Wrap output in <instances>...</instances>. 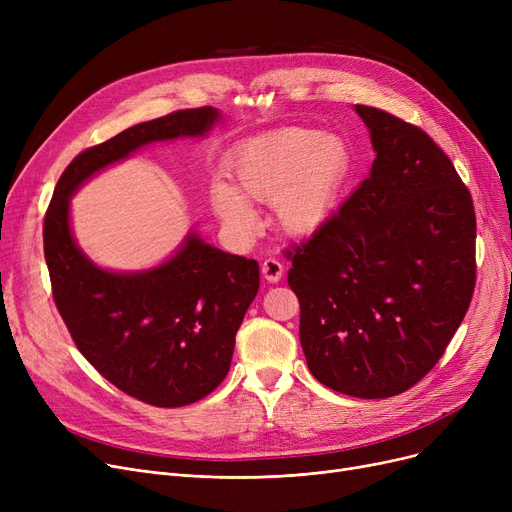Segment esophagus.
I'll return each instance as SVG.
<instances>
[{"instance_id":"obj_1","label":"esophagus","mask_w":512,"mask_h":512,"mask_svg":"<svg viewBox=\"0 0 512 512\" xmlns=\"http://www.w3.org/2000/svg\"><path fill=\"white\" fill-rule=\"evenodd\" d=\"M261 274L267 282H278L284 274V265L276 257H270L261 263Z\"/></svg>"}]
</instances>
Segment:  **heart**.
Here are the masks:
<instances>
[{"label":"heart","mask_w":512,"mask_h":512,"mask_svg":"<svg viewBox=\"0 0 512 512\" xmlns=\"http://www.w3.org/2000/svg\"><path fill=\"white\" fill-rule=\"evenodd\" d=\"M351 172L344 139L317 128H282L242 145L232 161L234 186H211V209L236 234L257 228L249 201L276 203L280 226L292 236H309L328 222Z\"/></svg>","instance_id":"1"}]
</instances>
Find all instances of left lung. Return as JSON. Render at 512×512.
<instances>
[{
	"mask_svg": "<svg viewBox=\"0 0 512 512\" xmlns=\"http://www.w3.org/2000/svg\"><path fill=\"white\" fill-rule=\"evenodd\" d=\"M371 132L369 178L328 222L286 249L315 380L388 398L434 369L475 290L469 188L425 130L357 105Z\"/></svg>",
	"mask_w": 512,
	"mask_h": 512,
	"instance_id": "8db88e82",
	"label": "left lung"
}]
</instances>
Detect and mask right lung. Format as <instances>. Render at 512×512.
Returning <instances> with one entry per match:
<instances>
[{
	"instance_id": "1",
	"label": "right lung",
	"mask_w": 512,
	"mask_h": 512,
	"mask_svg": "<svg viewBox=\"0 0 512 512\" xmlns=\"http://www.w3.org/2000/svg\"><path fill=\"white\" fill-rule=\"evenodd\" d=\"M218 118L209 105L178 110L78 153L43 222L53 301L76 348L118 390L161 409L191 405L224 382L236 332L259 290V263L191 234L155 270L105 272L74 245L68 199L80 182L139 147L199 137Z\"/></svg>"
}]
</instances>
